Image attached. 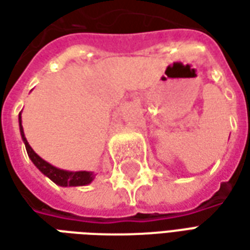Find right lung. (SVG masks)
Instances as JSON below:
<instances>
[{"label": "right lung", "mask_w": 250, "mask_h": 250, "mask_svg": "<svg viewBox=\"0 0 250 250\" xmlns=\"http://www.w3.org/2000/svg\"><path fill=\"white\" fill-rule=\"evenodd\" d=\"M21 112L19 115V125H20V132H21V138H22V142L25 143V148H26V152L29 155L30 161L33 162L36 167L40 170L41 173L44 174L45 177L53 181L55 184L59 185V186H62V188H66V186H85V185H89L95 179V174L92 171H68V170H62V168H57L55 166H52L51 163H48L46 161H44L42 158L39 157L33 148L29 146V143L26 141L24 134V128H22V125H21Z\"/></svg>", "instance_id": "add662e5"}]
</instances>
